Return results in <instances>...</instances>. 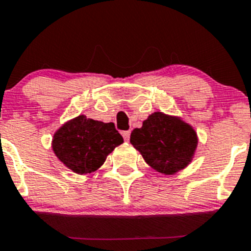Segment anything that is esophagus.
I'll return each mask as SVG.
<instances>
[{
  "mask_svg": "<svg viewBox=\"0 0 251 251\" xmlns=\"http://www.w3.org/2000/svg\"><path fill=\"white\" fill-rule=\"evenodd\" d=\"M121 135H123L124 140L128 141V138H130V135H131V131L130 130H128V131H123V132H121Z\"/></svg>",
  "mask_w": 251,
  "mask_h": 251,
  "instance_id": "34e87169",
  "label": "esophagus"
}]
</instances>
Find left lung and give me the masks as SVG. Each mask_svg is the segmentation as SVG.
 Wrapping results in <instances>:
<instances>
[{
  "label": "left lung",
  "mask_w": 251,
  "mask_h": 251,
  "mask_svg": "<svg viewBox=\"0 0 251 251\" xmlns=\"http://www.w3.org/2000/svg\"><path fill=\"white\" fill-rule=\"evenodd\" d=\"M130 142L153 169L172 175L190 164L198 135L180 118L155 111L131 132Z\"/></svg>",
  "instance_id": "8db88e82"
}]
</instances>
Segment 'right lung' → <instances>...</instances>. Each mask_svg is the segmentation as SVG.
Instances as JSON below:
<instances>
[{"label":"right lung","mask_w":251,"mask_h":251,"mask_svg":"<svg viewBox=\"0 0 251 251\" xmlns=\"http://www.w3.org/2000/svg\"><path fill=\"white\" fill-rule=\"evenodd\" d=\"M124 138L113 123L79 115L67 121L55 132L52 151L69 169L77 174L96 172Z\"/></svg>","instance_id":"1"}]
</instances>
